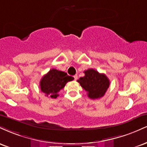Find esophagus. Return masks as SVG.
<instances>
[{"label":"esophagus","mask_w":147,"mask_h":147,"mask_svg":"<svg viewBox=\"0 0 147 147\" xmlns=\"http://www.w3.org/2000/svg\"><path fill=\"white\" fill-rule=\"evenodd\" d=\"M73 77H74V79H75V80H77V78H78V77H77V75H74V76H73Z\"/></svg>","instance_id":"esophagus-1"}]
</instances>
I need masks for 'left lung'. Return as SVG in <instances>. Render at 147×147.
I'll list each match as a JSON object with an SVG mask.
<instances>
[{
    "label": "left lung",
    "instance_id": "8db88e82",
    "mask_svg": "<svg viewBox=\"0 0 147 147\" xmlns=\"http://www.w3.org/2000/svg\"><path fill=\"white\" fill-rule=\"evenodd\" d=\"M84 72V77H80L77 82L86 91L89 98L95 99L102 97L110 86L108 77L92 68L88 69Z\"/></svg>",
    "mask_w": 147,
    "mask_h": 147
}]
</instances>
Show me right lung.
Masks as SVG:
<instances>
[{"mask_svg": "<svg viewBox=\"0 0 147 147\" xmlns=\"http://www.w3.org/2000/svg\"><path fill=\"white\" fill-rule=\"evenodd\" d=\"M74 78L68 76L66 72L57 69H51L40 81V88L47 97L57 98L59 92L63 88L67 82L72 81Z\"/></svg>", "mask_w": 147, "mask_h": 147, "instance_id": "1", "label": "right lung"}]
</instances>
